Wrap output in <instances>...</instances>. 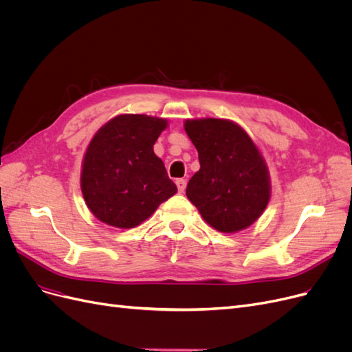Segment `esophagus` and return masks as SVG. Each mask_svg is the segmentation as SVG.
<instances>
[{
	"instance_id": "obj_1",
	"label": "esophagus",
	"mask_w": 352,
	"mask_h": 352,
	"mask_svg": "<svg viewBox=\"0 0 352 352\" xmlns=\"http://www.w3.org/2000/svg\"><path fill=\"white\" fill-rule=\"evenodd\" d=\"M176 186H177L179 192L182 194L186 188V179H176Z\"/></svg>"
}]
</instances>
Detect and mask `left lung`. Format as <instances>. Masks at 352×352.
I'll return each mask as SVG.
<instances>
[{
    "instance_id": "8db88e82",
    "label": "left lung",
    "mask_w": 352,
    "mask_h": 352,
    "mask_svg": "<svg viewBox=\"0 0 352 352\" xmlns=\"http://www.w3.org/2000/svg\"><path fill=\"white\" fill-rule=\"evenodd\" d=\"M184 127L199 158V170L186 186L188 199L219 232L250 228L272 195L269 167L258 146L228 119H188Z\"/></svg>"
}]
</instances>
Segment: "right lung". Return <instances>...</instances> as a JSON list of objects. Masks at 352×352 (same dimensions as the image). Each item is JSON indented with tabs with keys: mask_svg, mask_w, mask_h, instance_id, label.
I'll list each match as a JSON object with an SVG mask.
<instances>
[{
	"mask_svg": "<svg viewBox=\"0 0 352 352\" xmlns=\"http://www.w3.org/2000/svg\"><path fill=\"white\" fill-rule=\"evenodd\" d=\"M168 122L146 114H119L92 136L80 170V189L92 214L105 225L132 229L177 192L154 153Z\"/></svg>",
	"mask_w": 352,
	"mask_h": 352,
	"instance_id": "right-lung-1",
	"label": "right lung"
}]
</instances>
